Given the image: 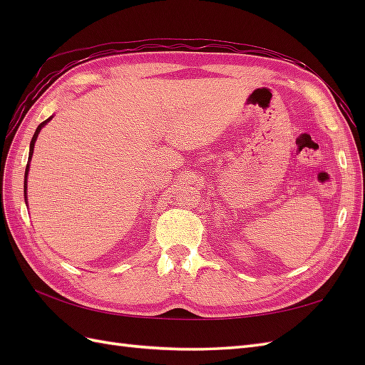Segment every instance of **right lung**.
I'll return each mask as SVG.
<instances>
[{
	"label": "right lung",
	"mask_w": 365,
	"mask_h": 365,
	"mask_svg": "<svg viewBox=\"0 0 365 365\" xmlns=\"http://www.w3.org/2000/svg\"><path fill=\"white\" fill-rule=\"evenodd\" d=\"M51 118H48L46 120H43L41 125L37 127V130L34 131V136H33V139H31V144H29V157H28V160H31V157H33V150H34V143H36V139H37V136H38V133H41V130H42V127L45 125L46 122H48ZM28 170H29V163L26 165V170H25V187H23V190H25V199H26V177H28Z\"/></svg>",
	"instance_id": "add662e5"
}]
</instances>
